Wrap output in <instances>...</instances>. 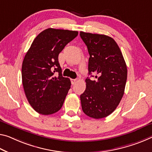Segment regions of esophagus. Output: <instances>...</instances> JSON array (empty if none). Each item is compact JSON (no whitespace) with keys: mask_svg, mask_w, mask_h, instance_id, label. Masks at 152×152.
I'll use <instances>...</instances> for the list:
<instances>
[{"mask_svg":"<svg viewBox=\"0 0 152 152\" xmlns=\"http://www.w3.org/2000/svg\"><path fill=\"white\" fill-rule=\"evenodd\" d=\"M76 82H77V80L76 79H71V83H72V85H75V84L76 83Z\"/></svg>","mask_w":152,"mask_h":152,"instance_id":"esophagus-1","label":"esophagus"}]
</instances>
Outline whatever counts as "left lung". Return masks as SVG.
<instances>
[{
  "label": "left lung",
  "mask_w": 152,
  "mask_h": 152,
  "mask_svg": "<svg viewBox=\"0 0 152 152\" xmlns=\"http://www.w3.org/2000/svg\"><path fill=\"white\" fill-rule=\"evenodd\" d=\"M88 49V74L86 89L80 95L82 109L88 116L103 118L112 114L123 97L127 79V67L115 40L108 36L80 32ZM93 77V76H91Z\"/></svg>",
  "instance_id": "8db88e82"
}]
</instances>
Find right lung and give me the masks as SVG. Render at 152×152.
<instances>
[{
  "label": "right lung",
  "instance_id": "obj_1",
  "mask_svg": "<svg viewBox=\"0 0 152 152\" xmlns=\"http://www.w3.org/2000/svg\"><path fill=\"white\" fill-rule=\"evenodd\" d=\"M78 34L46 29L35 38L25 55L21 67L24 92L29 103L39 114H54L64 104L71 82L62 76L58 55ZM55 72L58 77L54 76Z\"/></svg>",
  "mask_w": 152,
  "mask_h": 152
}]
</instances>
